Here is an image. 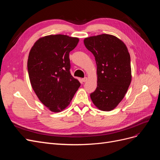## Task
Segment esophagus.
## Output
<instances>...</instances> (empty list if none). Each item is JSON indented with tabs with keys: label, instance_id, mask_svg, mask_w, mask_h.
Segmentation results:
<instances>
[{
	"label": "esophagus",
	"instance_id": "1",
	"mask_svg": "<svg viewBox=\"0 0 160 160\" xmlns=\"http://www.w3.org/2000/svg\"><path fill=\"white\" fill-rule=\"evenodd\" d=\"M82 81H83V82H84V83H85V82L87 81H88V77H84V78H83V79H82Z\"/></svg>",
	"mask_w": 160,
	"mask_h": 160
}]
</instances>
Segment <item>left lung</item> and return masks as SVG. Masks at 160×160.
Here are the masks:
<instances>
[{
  "instance_id": "left-lung-1",
  "label": "left lung",
  "mask_w": 160,
  "mask_h": 160,
  "mask_svg": "<svg viewBox=\"0 0 160 160\" xmlns=\"http://www.w3.org/2000/svg\"><path fill=\"white\" fill-rule=\"evenodd\" d=\"M84 44L97 64L98 87L91 99L100 110H113L123 99L132 81L128 48L122 40L108 34L85 38Z\"/></svg>"
}]
</instances>
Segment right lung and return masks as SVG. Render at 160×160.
Wrapping results in <instances>:
<instances>
[{
    "label": "right lung",
    "mask_w": 160,
    "mask_h": 160,
    "mask_svg": "<svg viewBox=\"0 0 160 160\" xmlns=\"http://www.w3.org/2000/svg\"><path fill=\"white\" fill-rule=\"evenodd\" d=\"M79 38L64 35L37 40L28 55L27 69L32 88L41 103L52 112L68 106L81 85L71 74L69 52Z\"/></svg>",
    "instance_id": "add662e5"
}]
</instances>
